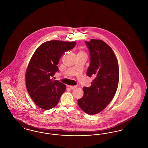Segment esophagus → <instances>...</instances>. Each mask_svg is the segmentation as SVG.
<instances>
[{"mask_svg": "<svg viewBox=\"0 0 148 148\" xmlns=\"http://www.w3.org/2000/svg\"><path fill=\"white\" fill-rule=\"evenodd\" d=\"M68 86L71 89H74L77 88V85H68Z\"/></svg>", "mask_w": 148, "mask_h": 148, "instance_id": "34e87169", "label": "esophagus"}]
</instances>
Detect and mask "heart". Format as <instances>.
<instances>
[{
    "mask_svg": "<svg viewBox=\"0 0 148 148\" xmlns=\"http://www.w3.org/2000/svg\"><path fill=\"white\" fill-rule=\"evenodd\" d=\"M80 52H82V53H84V52H83V51H80Z\"/></svg>",
    "mask_w": 148,
    "mask_h": 148,
    "instance_id": "obj_1",
    "label": "heart"
}]
</instances>
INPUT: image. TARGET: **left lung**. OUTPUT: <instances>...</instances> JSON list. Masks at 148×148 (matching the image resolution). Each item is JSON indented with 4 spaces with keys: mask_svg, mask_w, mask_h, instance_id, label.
Segmentation results:
<instances>
[{
    "mask_svg": "<svg viewBox=\"0 0 148 148\" xmlns=\"http://www.w3.org/2000/svg\"><path fill=\"white\" fill-rule=\"evenodd\" d=\"M85 43L90 55L86 75L94 79L90 87L83 88L84 95L77 100V103L85 113L94 115L104 110L116 93L119 65L113 50L103 40L91 39Z\"/></svg>",
    "mask_w": 148,
    "mask_h": 148,
    "instance_id": "left-lung-1",
    "label": "left lung"
}]
</instances>
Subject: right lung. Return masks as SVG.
<instances>
[{
    "label": "right lung",
    "instance_id": "1",
    "mask_svg": "<svg viewBox=\"0 0 148 148\" xmlns=\"http://www.w3.org/2000/svg\"><path fill=\"white\" fill-rule=\"evenodd\" d=\"M76 42L51 40L42 43L35 50L29 63L26 73V86L35 104L49 110L58 104L65 85L52 77L58 71V63L65 51L72 49Z\"/></svg>",
    "mask_w": 148,
    "mask_h": 148
}]
</instances>
